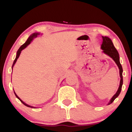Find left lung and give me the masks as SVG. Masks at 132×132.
Segmentation results:
<instances>
[{
    "mask_svg": "<svg viewBox=\"0 0 132 132\" xmlns=\"http://www.w3.org/2000/svg\"><path fill=\"white\" fill-rule=\"evenodd\" d=\"M102 43L101 45V48L103 50V52L108 56H109L110 57L113 59V61L116 62L117 65L119 68L120 70V86L118 90L117 91L116 94L112 97L111 100H110V102L109 104H112L113 102L115 99L119 96L121 92V89H122V86L123 84V77H122V72H123V69H122V65L120 63L119 60V54L118 53L117 50L116 48H115L114 45L110 40L109 38L107 37H102Z\"/></svg>",
    "mask_w": 132,
    "mask_h": 132,
    "instance_id": "1",
    "label": "left lung"
}]
</instances>
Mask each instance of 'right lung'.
I'll use <instances>...</instances> for the list:
<instances>
[{
	"label": "right lung",
	"instance_id": "1",
	"mask_svg": "<svg viewBox=\"0 0 132 132\" xmlns=\"http://www.w3.org/2000/svg\"><path fill=\"white\" fill-rule=\"evenodd\" d=\"M40 35V33H33V34H32L31 35V36H30V37L28 38V40H27V42H25V43L23 44V45H22V46H21L20 47V48L19 49V50L17 51V53H16V57H15V60H14V61H13V65H12V68H13V66H14V64H15V63H16V60H17V59L19 58V56H20V53H21V51H22V50H23L24 48H26V47L28 46V45H29V44H30V43H31V41L33 40V39L34 38H36L37 37L38 35ZM14 93H15V95H16V97L18 98V99H19L20 101V102L22 103L23 104H24V105H26V106H27V107H31V106H30V105H27V104H25V103H24L23 102V101H22V100H21L20 99V98L19 97L17 96V95L16 94H15V92H14Z\"/></svg>",
	"mask_w": 132,
	"mask_h": 132
}]
</instances>
